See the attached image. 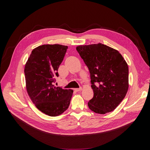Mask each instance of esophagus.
Segmentation results:
<instances>
[{
	"instance_id": "34e87169",
	"label": "esophagus",
	"mask_w": 150,
	"mask_h": 150,
	"mask_svg": "<svg viewBox=\"0 0 150 150\" xmlns=\"http://www.w3.org/2000/svg\"><path fill=\"white\" fill-rule=\"evenodd\" d=\"M82 90V88L81 87V88H75L74 89V90L75 91H76V92H78V91H81Z\"/></svg>"
}]
</instances>
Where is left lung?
<instances>
[{
    "instance_id": "obj_1",
    "label": "left lung",
    "mask_w": 150,
    "mask_h": 150,
    "mask_svg": "<svg viewBox=\"0 0 150 150\" xmlns=\"http://www.w3.org/2000/svg\"><path fill=\"white\" fill-rule=\"evenodd\" d=\"M76 49L90 73L94 97L88 103L90 109L98 114L113 111L129 87V69L125 60L117 50L101 43Z\"/></svg>"
}]
</instances>
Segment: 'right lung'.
I'll list each match as a JSON object with an SVG mask.
<instances>
[{
	"label": "right lung",
	"instance_id": "obj_1",
	"mask_svg": "<svg viewBox=\"0 0 150 150\" xmlns=\"http://www.w3.org/2000/svg\"><path fill=\"white\" fill-rule=\"evenodd\" d=\"M68 46L44 45L33 50L25 65L26 88L36 108L50 116H57L69 108L72 90L55 87L54 77Z\"/></svg>",
	"mask_w": 150,
	"mask_h": 150
}]
</instances>
